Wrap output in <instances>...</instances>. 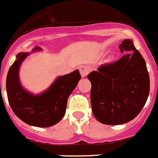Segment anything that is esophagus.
Here are the masks:
<instances>
[{"label": "esophagus", "instance_id": "1", "mask_svg": "<svg viewBox=\"0 0 158 158\" xmlns=\"http://www.w3.org/2000/svg\"><path fill=\"white\" fill-rule=\"evenodd\" d=\"M79 70H80L81 75L82 77H85L88 75V73L90 71V68L89 66H86V65H82L79 68Z\"/></svg>", "mask_w": 158, "mask_h": 158}]
</instances>
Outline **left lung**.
<instances>
[{"label":"left lung","mask_w":158,"mask_h":158,"mask_svg":"<svg viewBox=\"0 0 158 158\" xmlns=\"http://www.w3.org/2000/svg\"><path fill=\"white\" fill-rule=\"evenodd\" d=\"M119 60L102 64L87 77L91 82L92 111L100 123L118 125L132 120L141 111L149 94L146 63L132 41L125 40Z\"/></svg>","instance_id":"left-lung-1"}]
</instances>
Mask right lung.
<instances>
[{"label": "right lung", "mask_w": 158, "mask_h": 158, "mask_svg": "<svg viewBox=\"0 0 158 158\" xmlns=\"http://www.w3.org/2000/svg\"><path fill=\"white\" fill-rule=\"evenodd\" d=\"M40 49V48H35ZM28 53L17 55L6 77V90L10 107L21 120L35 127H47L56 124L66 111L68 98L81 80L78 70L60 77L50 88L39 95L30 94L21 86L18 69Z\"/></svg>", "instance_id": "add662e5"}]
</instances>
